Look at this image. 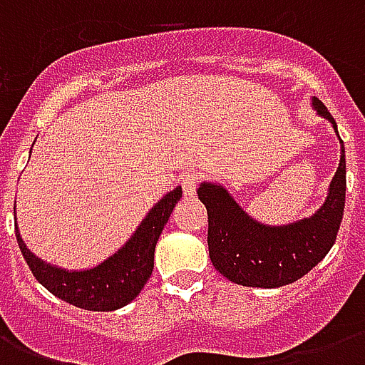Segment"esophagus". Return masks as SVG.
Masks as SVG:
<instances>
[{"instance_id": "obj_1", "label": "esophagus", "mask_w": 365, "mask_h": 365, "mask_svg": "<svg viewBox=\"0 0 365 365\" xmlns=\"http://www.w3.org/2000/svg\"><path fill=\"white\" fill-rule=\"evenodd\" d=\"M180 183H182L183 197L185 199H191L197 191V183H199V176L195 172H185L182 178H180Z\"/></svg>"}]
</instances>
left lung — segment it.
<instances>
[{
    "instance_id": "obj_1",
    "label": "left lung",
    "mask_w": 365,
    "mask_h": 365,
    "mask_svg": "<svg viewBox=\"0 0 365 365\" xmlns=\"http://www.w3.org/2000/svg\"><path fill=\"white\" fill-rule=\"evenodd\" d=\"M318 113L337 125L320 100ZM339 136V134H337ZM346 163L341 140V160L329 183L328 199L314 216L271 227L255 222L231 195L216 183H202L199 199L208 212V252L217 271L231 282L250 288H280L305 277L334 246L345 210Z\"/></svg>"
}]
</instances>
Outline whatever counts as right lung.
<instances>
[{
	"label": "right lung",
	"instance_id": "right-lung-1",
	"mask_svg": "<svg viewBox=\"0 0 365 365\" xmlns=\"http://www.w3.org/2000/svg\"><path fill=\"white\" fill-rule=\"evenodd\" d=\"M180 197L182 187L165 195L119 252L87 271H66L41 261L26 248L19 229L16 242L37 282L58 299L85 311H117L128 305L151 277L155 244Z\"/></svg>",
	"mask_w": 365,
	"mask_h": 365
}]
</instances>
